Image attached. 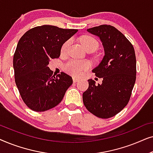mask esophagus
Segmentation results:
<instances>
[{
	"instance_id": "obj_1",
	"label": "esophagus",
	"mask_w": 153,
	"mask_h": 153,
	"mask_svg": "<svg viewBox=\"0 0 153 153\" xmlns=\"http://www.w3.org/2000/svg\"><path fill=\"white\" fill-rule=\"evenodd\" d=\"M79 81V79L76 78V77H73V81H74V83H76V82H78Z\"/></svg>"
}]
</instances>
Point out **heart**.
<instances>
[{"label": "heart", "mask_w": 153, "mask_h": 153, "mask_svg": "<svg viewBox=\"0 0 153 153\" xmlns=\"http://www.w3.org/2000/svg\"><path fill=\"white\" fill-rule=\"evenodd\" d=\"M81 42L85 50L88 48L95 47L97 49L98 42L95 38L88 35H85L81 39ZM71 43V40L66 41L63 44L61 48L62 53H65L68 49V47ZM91 67V64L87 60H70L67 63L65 64L64 70L68 74L74 76H79L83 74L85 71L88 70Z\"/></svg>", "instance_id": "b5f03b06"}]
</instances>
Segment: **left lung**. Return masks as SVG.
Returning a JSON list of instances; mask_svg holds the SVG:
<instances>
[{
  "mask_svg": "<svg viewBox=\"0 0 153 153\" xmlns=\"http://www.w3.org/2000/svg\"><path fill=\"white\" fill-rule=\"evenodd\" d=\"M99 37L104 47L102 61L93 70L102 83L88 79L89 86L83 93L85 108L95 116L109 118L124 108L130 99L137 74L133 46L115 27L101 25L87 29Z\"/></svg>",
  "mask_w": 153,
  "mask_h": 153,
  "instance_id": "8db88e82",
  "label": "left lung"
}]
</instances>
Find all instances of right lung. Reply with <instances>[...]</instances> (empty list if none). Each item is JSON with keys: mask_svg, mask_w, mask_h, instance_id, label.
I'll use <instances>...</instances> for the list:
<instances>
[{"mask_svg": "<svg viewBox=\"0 0 153 153\" xmlns=\"http://www.w3.org/2000/svg\"><path fill=\"white\" fill-rule=\"evenodd\" d=\"M77 31L44 25L21 37L13 58L14 78L23 101L31 110L41 112L55 107L72 84L66 73L53 76L48 65L59 58L62 45Z\"/></svg>", "mask_w": 153, "mask_h": 153, "instance_id": "obj_1", "label": "right lung"}]
</instances>
